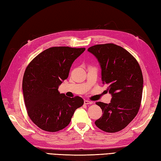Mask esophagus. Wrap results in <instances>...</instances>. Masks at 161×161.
I'll list each match as a JSON object with an SVG mask.
<instances>
[{"instance_id": "34e87169", "label": "esophagus", "mask_w": 161, "mask_h": 161, "mask_svg": "<svg viewBox=\"0 0 161 161\" xmlns=\"http://www.w3.org/2000/svg\"><path fill=\"white\" fill-rule=\"evenodd\" d=\"M84 103L85 104H93V102H92L91 101H89V100H84Z\"/></svg>"}]
</instances>
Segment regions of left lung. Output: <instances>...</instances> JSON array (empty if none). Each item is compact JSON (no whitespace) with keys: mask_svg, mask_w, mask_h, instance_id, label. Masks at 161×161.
<instances>
[{"mask_svg":"<svg viewBox=\"0 0 161 161\" xmlns=\"http://www.w3.org/2000/svg\"><path fill=\"white\" fill-rule=\"evenodd\" d=\"M88 52L97 58L102 69V81L111 94L109 104L96 102L103 114L95 122L99 129L115 133L125 128L141 107L143 77L138 61L128 51L114 43L98 44Z\"/></svg>","mask_w":161,"mask_h":161,"instance_id":"1","label":"left lung"}]
</instances>
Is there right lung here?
Masks as SVG:
<instances>
[{
    "label": "right lung",
    "instance_id": "1",
    "mask_svg": "<svg viewBox=\"0 0 161 161\" xmlns=\"http://www.w3.org/2000/svg\"><path fill=\"white\" fill-rule=\"evenodd\" d=\"M82 48L52 47L38 54L27 66L23 78V93L31 120L43 131L55 132L67 126L83 99L60 93L59 85L66 80L73 61Z\"/></svg>",
    "mask_w": 161,
    "mask_h": 161
}]
</instances>
